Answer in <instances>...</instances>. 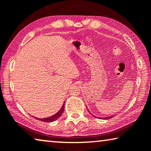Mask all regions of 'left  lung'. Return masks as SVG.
Wrapping results in <instances>:
<instances>
[{
	"label": "left lung",
	"mask_w": 151,
	"mask_h": 151,
	"mask_svg": "<svg viewBox=\"0 0 151 151\" xmlns=\"http://www.w3.org/2000/svg\"><path fill=\"white\" fill-rule=\"evenodd\" d=\"M95 117H96V116H95ZM114 116H109V117H106V118H102V119H110V118H113Z\"/></svg>",
	"instance_id": "1"
}]
</instances>
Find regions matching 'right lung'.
I'll use <instances>...</instances> for the list:
<instances>
[{
    "instance_id": "1",
    "label": "right lung",
    "mask_w": 151,
    "mask_h": 151,
    "mask_svg": "<svg viewBox=\"0 0 151 151\" xmlns=\"http://www.w3.org/2000/svg\"><path fill=\"white\" fill-rule=\"evenodd\" d=\"M64 110V104H63V107H62V108L59 110V111L58 112V113H56V114H54V116H50V117H48V118H35L37 119H39V120H41L42 122H54L55 120H56V119H58L61 116V115L63 114V111Z\"/></svg>"
}]
</instances>
